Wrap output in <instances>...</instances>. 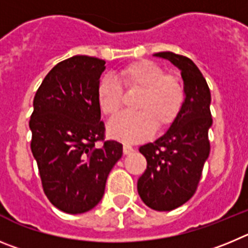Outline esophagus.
<instances>
[{"label":"esophagus","mask_w":248,"mask_h":248,"mask_svg":"<svg viewBox=\"0 0 248 248\" xmlns=\"http://www.w3.org/2000/svg\"><path fill=\"white\" fill-rule=\"evenodd\" d=\"M135 152V149L132 148L131 146H128V144H124V155H131V153H133Z\"/></svg>","instance_id":"34e87169"}]
</instances>
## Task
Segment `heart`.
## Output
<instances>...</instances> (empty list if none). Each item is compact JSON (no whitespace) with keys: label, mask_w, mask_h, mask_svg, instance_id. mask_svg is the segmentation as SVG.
I'll list each match as a JSON object with an SVG mask.
<instances>
[{"label":"heart","mask_w":248,"mask_h":248,"mask_svg":"<svg viewBox=\"0 0 248 248\" xmlns=\"http://www.w3.org/2000/svg\"><path fill=\"white\" fill-rule=\"evenodd\" d=\"M117 79L102 78L97 84L96 101L106 116L119 112L127 91H140L135 108L138 112L121 113L108 124V133L126 143L146 140L155 128L170 126L182 111L185 89L175 75L166 74L164 69L151 60H138L120 69Z\"/></svg>","instance_id":"obj_1"}]
</instances>
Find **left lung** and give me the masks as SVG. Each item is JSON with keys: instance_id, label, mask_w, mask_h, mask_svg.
<instances>
[{"instance_id": "left-lung-1", "label": "left lung", "mask_w": 248, "mask_h": 248, "mask_svg": "<svg viewBox=\"0 0 248 248\" xmlns=\"http://www.w3.org/2000/svg\"><path fill=\"white\" fill-rule=\"evenodd\" d=\"M182 71L185 101L177 120L162 137L140 147L147 169L137 182L140 199L157 211H170L195 193L210 153L209 128L211 93L202 71L189 58L171 52L155 53Z\"/></svg>"}]
</instances>
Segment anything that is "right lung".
Listing matches in <instances>:
<instances>
[{"instance_id":"right-lung-1","label":"right lung","mask_w":248,"mask_h":248,"mask_svg":"<svg viewBox=\"0 0 248 248\" xmlns=\"http://www.w3.org/2000/svg\"><path fill=\"white\" fill-rule=\"evenodd\" d=\"M105 60L75 55L49 71L33 100L31 149L49 202L82 214L102 199L122 144L105 140L96 89ZM96 141L104 143L101 147Z\"/></svg>"}]
</instances>
